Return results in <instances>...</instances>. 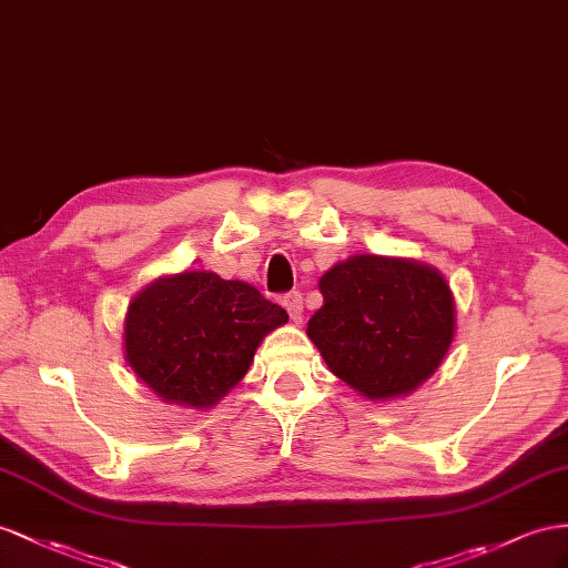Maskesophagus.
<instances>
[{"mask_svg":"<svg viewBox=\"0 0 568 568\" xmlns=\"http://www.w3.org/2000/svg\"><path fill=\"white\" fill-rule=\"evenodd\" d=\"M283 307L287 310L290 318H293L295 324L302 322V312H304V302H302V293H287L283 297Z\"/></svg>","mask_w":568,"mask_h":568,"instance_id":"1","label":"esophagus"}]
</instances>
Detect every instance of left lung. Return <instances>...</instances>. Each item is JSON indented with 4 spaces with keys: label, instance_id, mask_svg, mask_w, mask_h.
Masks as SVG:
<instances>
[{
    "label": "left lung",
    "instance_id": "obj_1",
    "mask_svg": "<svg viewBox=\"0 0 568 568\" xmlns=\"http://www.w3.org/2000/svg\"><path fill=\"white\" fill-rule=\"evenodd\" d=\"M307 333L328 369L372 400L410 394L454 341V295L417 261L359 254L318 281Z\"/></svg>",
    "mask_w": 568,
    "mask_h": 568
}]
</instances>
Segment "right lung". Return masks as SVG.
I'll return each mask as SVG.
<instances>
[{"label": "right lung", "instance_id": "1", "mask_svg": "<svg viewBox=\"0 0 568 568\" xmlns=\"http://www.w3.org/2000/svg\"><path fill=\"white\" fill-rule=\"evenodd\" d=\"M287 312L256 287L206 271L160 278L129 304V367L168 403L211 408L250 369L258 343Z\"/></svg>", "mask_w": 568, "mask_h": 568}]
</instances>
